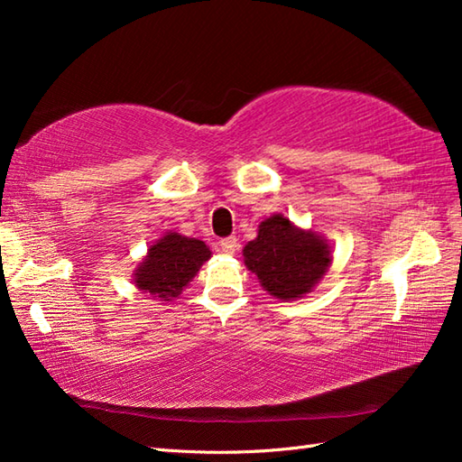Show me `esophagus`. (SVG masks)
<instances>
[{"instance_id": "esophagus-1", "label": "esophagus", "mask_w": 462, "mask_h": 462, "mask_svg": "<svg viewBox=\"0 0 462 462\" xmlns=\"http://www.w3.org/2000/svg\"><path fill=\"white\" fill-rule=\"evenodd\" d=\"M218 246H220V250H222L224 254H234V252L238 250L240 244H238V238H236V236H228V238H222Z\"/></svg>"}]
</instances>
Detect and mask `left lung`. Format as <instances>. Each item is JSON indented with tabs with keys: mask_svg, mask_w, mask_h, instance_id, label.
Instances as JSON below:
<instances>
[{
	"mask_svg": "<svg viewBox=\"0 0 462 462\" xmlns=\"http://www.w3.org/2000/svg\"><path fill=\"white\" fill-rule=\"evenodd\" d=\"M244 263L270 296L290 301L306 296L326 276L331 248L319 234L273 214L258 226V236L244 246Z\"/></svg>",
	"mask_w": 462,
	"mask_h": 462,
	"instance_id": "obj_1",
	"label": "left lung"
}]
</instances>
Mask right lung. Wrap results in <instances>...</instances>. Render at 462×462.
I'll return each instance as SVG.
<instances>
[{
	"instance_id": "add662e5",
	"label": "right lung",
	"mask_w": 462,
	"mask_h": 462,
	"mask_svg": "<svg viewBox=\"0 0 462 462\" xmlns=\"http://www.w3.org/2000/svg\"><path fill=\"white\" fill-rule=\"evenodd\" d=\"M212 256L202 240L166 232L149 248L146 256L133 273L134 286L161 301L179 298L182 288L196 276L202 263Z\"/></svg>"
}]
</instances>
